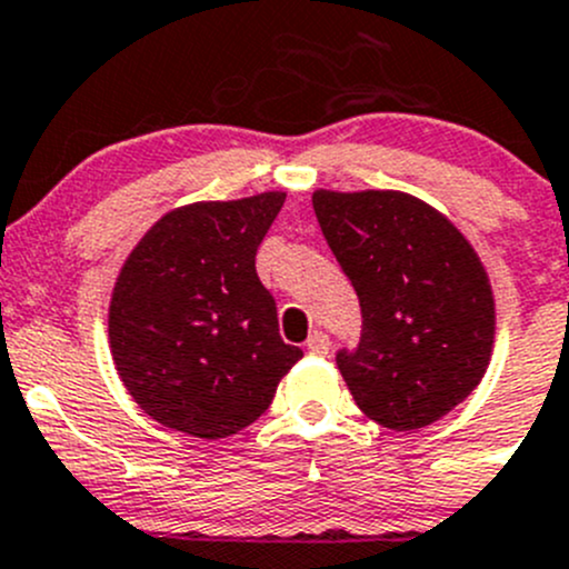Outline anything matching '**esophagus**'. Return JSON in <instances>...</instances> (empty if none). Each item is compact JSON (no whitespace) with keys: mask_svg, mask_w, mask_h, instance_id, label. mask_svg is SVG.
<instances>
[{"mask_svg":"<svg viewBox=\"0 0 569 569\" xmlns=\"http://www.w3.org/2000/svg\"><path fill=\"white\" fill-rule=\"evenodd\" d=\"M329 337L323 335V331H315V335H309V340H307V351L312 353V357H326V353H329Z\"/></svg>","mask_w":569,"mask_h":569,"instance_id":"1","label":"esophagus"}]
</instances>
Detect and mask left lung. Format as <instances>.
I'll return each mask as SVG.
<instances>
[{
  "label": "left lung",
  "mask_w": 569,
  "mask_h": 569,
  "mask_svg": "<svg viewBox=\"0 0 569 569\" xmlns=\"http://www.w3.org/2000/svg\"><path fill=\"white\" fill-rule=\"evenodd\" d=\"M312 207L362 307L357 351L337 353L353 401L385 429L431 426L492 357L495 298L476 249L401 190H315Z\"/></svg>",
  "instance_id": "obj_1"
}]
</instances>
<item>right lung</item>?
I'll use <instances>...</instances> for the list:
<instances>
[{
    "instance_id": "add662e5",
    "label": "right lung",
    "mask_w": 569,
    "mask_h": 569,
    "mask_svg": "<svg viewBox=\"0 0 569 569\" xmlns=\"http://www.w3.org/2000/svg\"><path fill=\"white\" fill-rule=\"evenodd\" d=\"M282 190L166 212L123 262L107 331L118 376L166 429L221 440L254 423L301 348L279 337L254 257Z\"/></svg>"
}]
</instances>
